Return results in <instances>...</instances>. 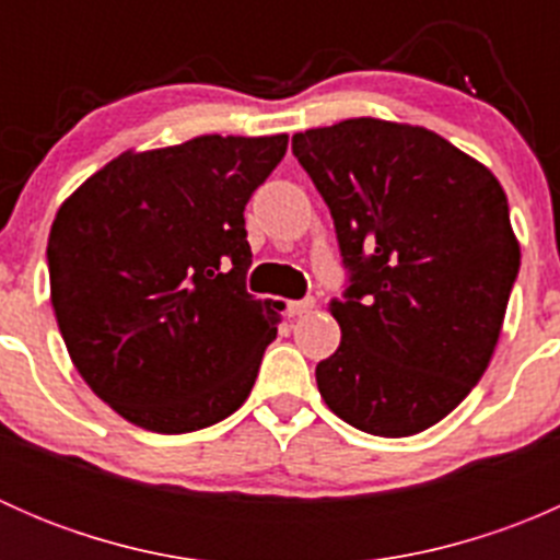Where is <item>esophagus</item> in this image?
Here are the masks:
<instances>
[{
  "label": "esophagus",
  "instance_id": "34e87169",
  "mask_svg": "<svg viewBox=\"0 0 560 560\" xmlns=\"http://www.w3.org/2000/svg\"><path fill=\"white\" fill-rule=\"evenodd\" d=\"M314 306H316L314 298H303V301H290V303H287V314H290V316H303V314L312 312Z\"/></svg>",
  "mask_w": 560,
  "mask_h": 560
}]
</instances>
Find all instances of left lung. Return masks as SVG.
Segmentation results:
<instances>
[{"instance_id": "1", "label": "left lung", "mask_w": 560, "mask_h": 560, "mask_svg": "<svg viewBox=\"0 0 560 560\" xmlns=\"http://www.w3.org/2000/svg\"><path fill=\"white\" fill-rule=\"evenodd\" d=\"M330 208L349 284L341 343L316 365L332 415L371 436H415L482 380L521 246L495 175L425 127L347 118L292 135Z\"/></svg>"}]
</instances>
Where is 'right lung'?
Here are the masks:
<instances>
[{"label":"right lung","instance_id":"obj_1","mask_svg":"<svg viewBox=\"0 0 560 560\" xmlns=\"http://www.w3.org/2000/svg\"><path fill=\"white\" fill-rule=\"evenodd\" d=\"M287 135L116 156L59 208L50 303L78 374L124 420L191 433L252 393L281 306L246 292L244 208Z\"/></svg>","mask_w":560,"mask_h":560}]
</instances>
